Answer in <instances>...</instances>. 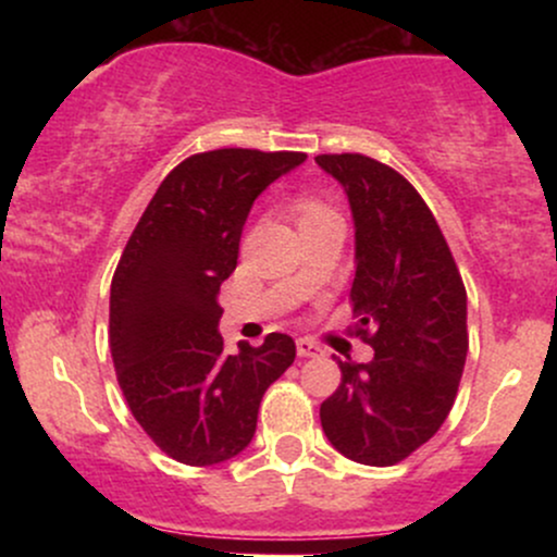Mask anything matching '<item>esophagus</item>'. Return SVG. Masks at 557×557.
<instances>
[{"label": "esophagus", "mask_w": 557, "mask_h": 557, "mask_svg": "<svg viewBox=\"0 0 557 557\" xmlns=\"http://www.w3.org/2000/svg\"><path fill=\"white\" fill-rule=\"evenodd\" d=\"M296 350L300 359H311V356H319L322 354V348L314 341H309V337H298L296 341Z\"/></svg>", "instance_id": "34e87169"}]
</instances>
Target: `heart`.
<instances>
[{
    "label": "heart",
    "instance_id": "1",
    "mask_svg": "<svg viewBox=\"0 0 557 557\" xmlns=\"http://www.w3.org/2000/svg\"><path fill=\"white\" fill-rule=\"evenodd\" d=\"M327 212H332V209L327 207V203L317 201V198H304V201L298 203V214H300V220H311V216L327 214Z\"/></svg>",
    "mask_w": 557,
    "mask_h": 557
}]
</instances>
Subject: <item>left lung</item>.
<instances>
[{"instance_id":"left-lung-1","label":"left lung","mask_w":557,"mask_h":557,"mask_svg":"<svg viewBox=\"0 0 557 557\" xmlns=\"http://www.w3.org/2000/svg\"><path fill=\"white\" fill-rule=\"evenodd\" d=\"M356 222L354 335L369 363L337 361L341 385L319 408L345 458L393 466L434 437L456 403L469 330L466 287L437 220L398 170L363 154H319Z\"/></svg>"}]
</instances>
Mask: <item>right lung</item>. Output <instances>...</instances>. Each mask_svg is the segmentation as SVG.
Returning <instances> with one entry per match:
<instances>
[{
	"label": "right lung",
	"instance_id": "1",
	"mask_svg": "<svg viewBox=\"0 0 557 557\" xmlns=\"http://www.w3.org/2000/svg\"><path fill=\"white\" fill-rule=\"evenodd\" d=\"M304 151L214 149L164 177L127 238L110 290V350L127 408L159 450L188 466L222 463L251 443L267 387L296 359L270 332L225 354L220 285L267 185Z\"/></svg>",
	"mask_w": 557,
	"mask_h": 557
}]
</instances>
